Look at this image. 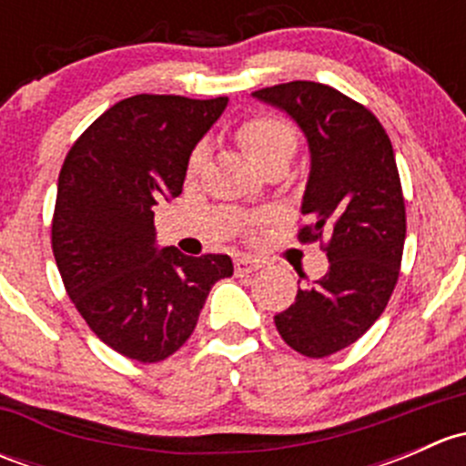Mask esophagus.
I'll list each match as a JSON object with an SVG mask.
<instances>
[{
    "instance_id": "obj_1",
    "label": "esophagus",
    "mask_w": 466,
    "mask_h": 466,
    "mask_svg": "<svg viewBox=\"0 0 466 466\" xmlns=\"http://www.w3.org/2000/svg\"><path fill=\"white\" fill-rule=\"evenodd\" d=\"M234 268H237L238 275H248V272H252V270H259L261 263L250 259V257H238V259L234 261Z\"/></svg>"
}]
</instances>
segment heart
<instances>
[{
	"label": "heart",
	"instance_id": "heart-1",
	"mask_svg": "<svg viewBox=\"0 0 466 466\" xmlns=\"http://www.w3.org/2000/svg\"><path fill=\"white\" fill-rule=\"evenodd\" d=\"M237 142L241 144V148L246 150L248 157L261 167L263 162L272 157H279V155H286V157H293L295 146H298V135H295L293 126L289 121L279 119V116L270 115H259L252 116V119H246L237 128ZM203 146L194 150L189 159V168L196 171L203 162Z\"/></svg>",
	"mask_w": 466,
	"mask_h": 466
}]
</instances>
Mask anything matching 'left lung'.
I'll return each mask as SVG.
<instances>
[{
	"instance_id": "1",
	"label": "left lung",
	"mask_w": 466,
	"mask_h": 466,
	"mask_svg": "<svg viewBox=\"0 0 466 466\" xmlns=\"http://www.w3.org/2000/svg\"><path fill=\"white\" fill-rule=\"evenodd\" d=\"M252 96L286 112L311 153L302 198L311 223L299 229V238L318 241L327 234L329 270L298 289L275 324L286 345L324 359L359 340L397 286L406 205L394 150L368 107L322 83H281Z\"/></svg>"
}]
</instances>
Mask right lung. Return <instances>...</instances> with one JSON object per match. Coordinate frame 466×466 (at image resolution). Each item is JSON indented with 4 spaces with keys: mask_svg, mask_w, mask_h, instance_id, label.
Masks as SVG:
<instances>
[{
    "mask_svg": "<svg viewBox=\"0 0 466 466\" xmlns=\"http://www.w3.org/2000/svg\"><path fill=\"white\" fill-rule=\"evenodd\" d=\"M228 96L137 94L76 139L58 176L51 248L74 307L119 354L157 363L194 333L205 299L232 277L228 255L187 257L155 241V205L182 194L191 150Z\"/></svg>",
    "mask_w": 466,
    "mask_h": 466,
    "instance_id": "obj_1",
    "label": "right lung"
}]
</instances>
